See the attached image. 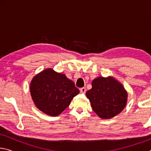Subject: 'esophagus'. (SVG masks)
I'll list each match as a JSON object with an SVG mask.
<instances>
[{"label":"esophagus","instance_id":"34e87169","mask_svg":"<svg viewBox=\"0 0 151 151\" xmlns=\"http://www.w3.org/2000/svg\"><path fill=\"white\" fill-rule=\"evenodd\" d=\"M86 88H84V87H83V88H80V91H81V93H83V94H85V93H86Z\"/></svg>","mask_w":151,"mask_h":151}]
</instances>
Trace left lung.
I'll list each match as a JSON object with an SVG mask.
<instances>
[{"label": "left lung", "instance_id": "1", "mask_svg": "<svg viewBox=\"0 0 151 151\" xmlns=\"http://www.w3.org/2000/svg\"><path fill=\"white\" fill-rule=\"evenodd\" d=\"M93 111L102 119L113 118L124 109L128 94L115 78L99 76L92 82V88L86 93Z\"/></svg>", "mask_w": 151, "mask_h": 151}]
</instances>
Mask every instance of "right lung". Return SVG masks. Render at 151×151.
<instances>
[{"mask_svg":"<svg viewBox=\"0 0 151 151\" xmlns=\"http://www.w3.org/2000/svg\"><path fill=\"white\" fill-rule=\"evenodd\" d=\"M30 91L35 106L45 114L54 116L65 111L80 92L65 74L51 68H46L32 78Z\"/></svg>","mask_w":151,"mask_h":151,"instance_id":"obj_1","label":"right lung"}]
</instances>
